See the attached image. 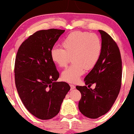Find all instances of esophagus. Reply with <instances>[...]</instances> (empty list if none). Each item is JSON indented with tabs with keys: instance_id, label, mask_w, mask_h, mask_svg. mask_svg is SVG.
Instances as JSON below:
<instances>
[{
	"instance_id": "obj_1",
	"label": "esophagus",
	"mask_w": 134,
	"mask_h": 134,
	"mask_svg": "<svg viewBox=\"0 0 134 134\" xmlns=\"http://www.w3.org/2000/svg\"><path fill=\"white\" fill-rule=\"evenodd\" d=\"M70 87H71V90H74V89L75 88V86L74 85L72 84H70Z\"/></svg>"
}]
</instances>
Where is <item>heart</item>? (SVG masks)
Returning a JSON list of instances; mask_svg holds the SVG:
<instances>
[{"label":"heart","mask_w":134,"mask_h":134,"mask_svg":"<svg viewBox=\"0 0 134 134\" xmlns=\"http://www.w3.org/2000/svg\"><path fill=\"white\" fill-rule=\"evenodd\" d=\"M63 48L54 47L50 52L52 61L59 67H64L72 58L73 64L61 73L63 80L77 82L87 70L93 68L100 60L103 43L94 33L74 31L68 34L61 42Z\"/></svg>","instance_id":"1"}]
</instances>
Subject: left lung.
Masks as SVG:
<instances>
[{
	"label": "left lung",
	"instance_id": "obj_1",
	"mask_svg": "<svg viewBox=\"0 0 134 134\" xmlns=\"http://www.w3.org/2000/svg\"><path fill=\"white\" fill-rule=\"evenodd\" d=\"M98 32L103 43L102 55L84 78L85 84H94L95 88L76 86L82 94L79 110L91 119L98 118L110 110L118 96L122 77V61L117 44L107 32L102 30Z\"/></svg>",
	"mask_w": 134,
	"mask_h": 134
}]
</instances>
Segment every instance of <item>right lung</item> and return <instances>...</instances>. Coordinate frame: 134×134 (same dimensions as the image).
I'll return each mask as SVG.
<instances>
[{
    "mask_svg": "<svg viewBox=\"0 0 134 134\" xmlns=\"http://www.w3.org/2000/svg\"><path fill=\"white\" fill-rule=\"evenodd\" d=\"M64 30H41L30 36L17 52L15 79L24 106L33 116L46 120L55 117L70 87L56 82L59 73L50 52Z\"/></svg>",
    "mask_w": 134,
    "mask_h": 134,
    "instance_id": "1",
    "label": "right lung"
}]
</instances>
